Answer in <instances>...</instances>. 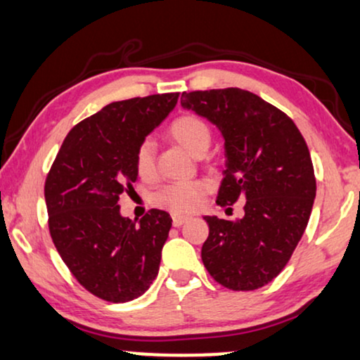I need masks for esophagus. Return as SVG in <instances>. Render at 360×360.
Wrapping results in <instances>:
<instances>
[{"label": "esophagus", "mask_w": 360, "mask_h": 360, "mask_svg": "<svg viewBox=\"0 0 360 360\" xmlns=\"http://www.w3.org/2000/svg\"><path fill=\"white\" fill-rule=\"evenodd\" d=\"M186 220H188V217H181V214H172V223H174V226H181Z\"/></svg>", "instance_id": "1"}]
</instances>
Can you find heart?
<instances>
[{
    "instance_id": "1",
    "label": "heart",
    "mask_w": 360,
    "mask_h": 360,
    "mask_svg": "<svg viewBox=\"0 0 360 360\" xmlns=\"http://www.w3.org/2000/svg\"><path fill=\"white\" fill-rule=\"evenodd\" d=\"M169 135L186 148L191 155L202 157L212 143V129L202 117L193 114H185L176 117L169 127ZM155 143L150 139L142 140L135 148L134 163L135 170L142 180H153L157 174L155 165ZM212 190L208 180L184 181L163 186L153 195V205L169 210L175 214H188L202 207L203 198Z\"/></svg>"
}]
</instances>
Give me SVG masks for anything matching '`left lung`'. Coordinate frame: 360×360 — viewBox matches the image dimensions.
<instances>
[{
    "instance_id": "1",
    "label": "left lung",
    "mask_w": 360,
    "mask_h": 360,
    "mask_svg": "<svg viewBox=\"0 0 360 360\" xmlns=\"http://www.w3.org/2000/svg\"><path fill=\"white\" fill-rule=\"evenodd\" d=\"M180 102L225 139L226 170L217 203L231 212L233 203L247 200L240 220L205 217V268L233 291L263 288L283 271L309 221L316 176L306 140L283 110L250 91L184 92Z\"/></svg>"
}]
</instances>
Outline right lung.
<instances>
[{"mask_svg": "<svg viewBox=\"0 0 360 360\" xmlns=\"http://www.w3.org/2000/svg\"><path fill=\"white\" fill-rule=\"evenodd\" d=\"M179 92L112 102L74 125L44 184L49 233L82 288L109 302L142 296L158 274L172 218L150 210L140 221L119 198L137 180L135 148L169 115Z\"/></svg>", "mask_w": 360, "mask_h": 360, "instance_id": "obj_1", "label": "right lung"}]
</instances>
